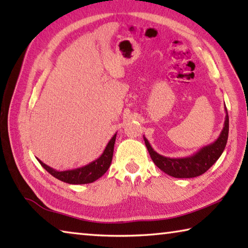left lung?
<instances>
[{
    "mask_svg": "<svg viewBox=\"0 0 248 248\" xmlns=\"http://www.w3.org/2000/svg\"><path fill=\"white\" fill-rule=\"evenodd\" d=\"M225 109V120L223 129L217 139L208 145L201 148L190 156L186 157H166L155 152L149 141L143 136L146 149L150 156L159 170L175 178H192L205 173L221 156L225 149L229 137V115Z\"/></svg>",
    "mask_w": 248,
    "mask_h": 248,
    "instance_id": "obj_1",
    "label": "left lung"
}]
</instances>
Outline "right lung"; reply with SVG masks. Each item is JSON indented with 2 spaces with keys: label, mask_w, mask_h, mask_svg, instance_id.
Masks as SVG:
<instances>
[{
  "label": "right lung",
  "mask_w": 248,
  "mask_h": 248,
  "mask_svg": "<svg viewBox=\"0 0 248 248\" xmlns=\"http://www.w3.org/2000/svg\"><path fill=\"white\" fill-rule=\"evenodd\" d=\"M117 133L114 134V137L111 138L110 141L108 142V144L105 148L103 154L100 155L98 158H96L95 161L89 163V164L78 167V169L73 170H57L46 165L44 162H41L38 159V162L41 164V166L48 171L49 174H51L53 177L61 180V182L66 184H72V185H82V184H90L93 183L95 180L102 177V176L108 170L109 166L111 164L112 154H114V146L116 141Z\"/></svg>",
  "instance_id": "right-lung-1"
}]
</instances>
